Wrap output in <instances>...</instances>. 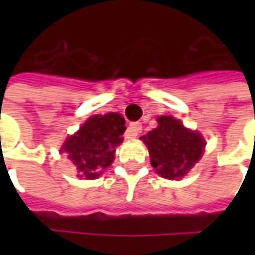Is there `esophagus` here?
<instances>
[{
  "label": "esophagus",
  "mask_w": 255,
  "mask_h": 255,
  "mask_svg": "<svg viewBox=\"0 0 255 255\" xmlns=\"http://www.w3.org/2000/svg\"><path fill=\"white\" fill-rule=\"evenodd\" d=\"M139 132H142V124L140 123H131L129 127H128V136L129 138H136Z\"/></svg>",
  "instance_id": "obj_1"
}]
</instances>
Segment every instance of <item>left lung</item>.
Instances as JSON below:
<instances>
[{"label":"left lung","instance_id":"1","mask_svg":"<svg viewBox=\"0 0 255 255\" xmlns=\"http://www.w3.org/2000/svg\"><path fill=\"white\" fill-rule=\"evenodd\" d=\"M157 122L158 127L140 139L149 149L155 172L165 179L180 180L201 160L206 142L201 133L186 128L175 117L160 116Z\"/></svg>","mask_w":255,"mask_h":255}]
</instances>
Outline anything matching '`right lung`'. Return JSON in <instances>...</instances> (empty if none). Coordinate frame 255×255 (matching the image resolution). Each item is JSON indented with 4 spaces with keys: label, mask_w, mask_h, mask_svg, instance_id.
Segmentation results:
<instances>
[{
    "label": "right lung",
    "mask_w": 255,
    "mask_h": 255,
    "mask_svg": "<svg viewBox=\"0 0 255 255\" xmlns=\"http://www.w3.org/2000/svg\"><path fill=\"white\" fill-rule=\"evenodd\" d=\"M124 124L126 120L119 113L95 115L68 136L60 151L75 164L80 179H97L111 166L116 147L123 142Z\"/></svg>",
    "instance_id": "obj_1"
}]
</instances>
